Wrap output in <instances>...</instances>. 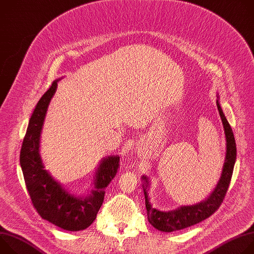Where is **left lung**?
<instances>
[{
  "label": "left lung",
  "instance_id": "8db88e82",
  "mask_svg": "<svg viewBox=\"0 0 254 254\" xmlns=\"http://www.w3.org/2000/svg\"><path fill=\"white\" fill-rule=\"evenodd\" d=\"M219 99V95L217 94L216 103L222 121L226 139L225 160L218 182H217L215 188L206 199L194 205H182L174 210H160L153 207L151 203V198L149 196L151 180L148 176H141L142 191L144 194V201H146L148 220L150 224L159 231L173 232L182 230L207 219L209 216H211L219 208L225 197L236 161V143L232 128L223 113Z\"/></svg>",
  "mask_w": 254,
  "mask_h": 254
}]
</instances>
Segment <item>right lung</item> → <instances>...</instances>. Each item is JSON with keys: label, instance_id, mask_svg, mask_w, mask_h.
Listing matches in <instances>:
<instances>
[{"label": "right lung", "instance_id": "obj_1", "mask_svg": "<svg viewBox=\"0 0 254 254\" xmlns=\"http://www.w3.org/2000/svg\"><path fill=\"white\" fill-rule=\"evenodd\" d=\"M60 79L53 81L29 120L20 154V165L32 203L42 218L64 230L80 231L95 220L103 202L104 189L119 169L120 156L102 158L93 176L90 194L84 196L71 193L45 169L40 154V138L49 103Z\"/></svg>", "mask_w": 254, "mask_h": 254}]
</instances>
